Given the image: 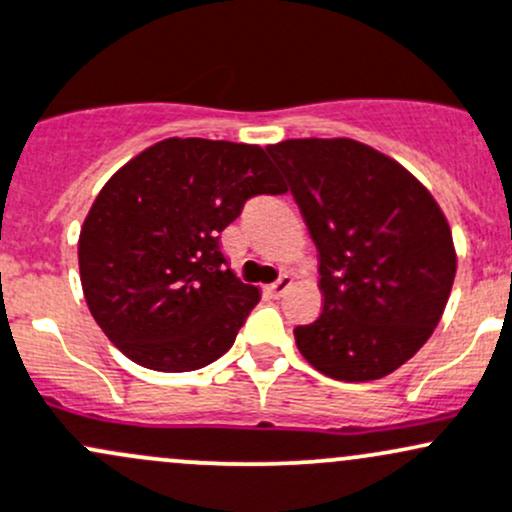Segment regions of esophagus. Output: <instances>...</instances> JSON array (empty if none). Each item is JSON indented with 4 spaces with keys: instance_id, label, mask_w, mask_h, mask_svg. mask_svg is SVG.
Returning a JSON list of instances; mask_svg holds the SVG:
<instances>
[{
    "instance_id": "esophagus-1",
    "label": "esophagus",
    "mask_w": 512,
    "mask_h": 512,
    "mask_svg": "<svg viewBox=\"0 0 512 512\" xmlns=\"http://www.w3.org/2000/svg\"><path fill=\"white\" fill-rule=\"evenodd\" d=\"M289 287H292V277H289V274H282V277H279L277 282L267 287V294H270V297H274V299H279V297H282V294L289 292Z\"/></svg>"
}]
</instances>
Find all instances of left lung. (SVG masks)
<instances>
[{
  "label": "left lung",
  "instance_id": "obj_1",
  "mask_svg": "<svg viewBox=\"0 0 512 512\" xmlns=\"http://www.w3.org/2000/svg\"><path fill=\"white\" fill-rule=\"evenodd\" d=\"M319 250L324 311L301 355L343 383L378 380L427 343L456 274L451 230L410 171L353 139L267 147Z\"/></svg>",
  "mask_w": 512,
  "mask_h": 512
}]
</instances>
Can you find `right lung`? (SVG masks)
Masks as SVG:
<instances>
[{"label": "right lung", "instance_id": "obj_1", "mask_svg": "<svg viewBox=\"0 0 512 512\" xmlns=\"http://www.w3.org/2000/svg\"><path fill=\"white\" fill-rule=\"evenodd\" d=\"M287 191L265 149L164 139L95 198L78 242L80 282L105 336L159 373L206 368L260 301L228 267L220 233L255 196Z\"/></svg>", "mask_w": 512, "mask_h": 512}]
</instances>
